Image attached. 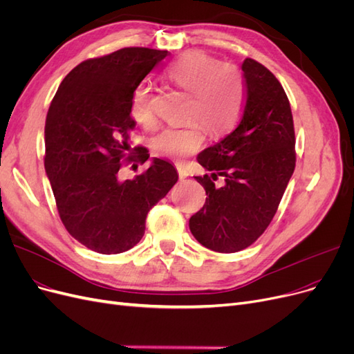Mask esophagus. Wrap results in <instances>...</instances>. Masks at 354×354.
Instances as JSON below:
<instances>
[{
	"label": "esophagus",
	"instance_id": "obj_1",
	"mask_svg": "<svg viewBox=\"0 0 354 354\" xmlns=\"http://www.w3.org/2000/svg\"><path fill=\"white\" fill-rule=\"evenodd\" d=\"M176 169H178V174H179V179H185L189 174H188V170L182 166V165H178L176 166Z\"/></svg>",
	"mask_w": 354,
	"mask_h": 354
}]
</instances>
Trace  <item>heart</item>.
<instances>
[{"mask_svg":"<svg viewBox=\"0 0 354 354\" xmlns=\"http://www.w3.org/2000/svg\"><path fill=\"white\" fill-rule=\"evenodd\" d=\"M165 77L176 87L189 93L188 118L194 120L182 127L166 128L153 140V150L165 159L179 160L201 149L205 131L221 136L238 122L245 99L242 74L230 64L201 50H192L174 61ZM131 116L144 127L156 124L154 97L147 86H140L131 97Z\"/></svg>","mask_w":354,"mask_h":354,"instance_id":"b5f03b06","label":"heart"}]
</instances>
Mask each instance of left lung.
I'll return each mask as SVG.
<instances>
[{
    "label": "left lung",
    "instance_id": "1",
    "mask_svg": "<svg viewBox=\"0 0 354 354\" xmlns=\"http://www.w3.org/2000/svg\"><path fill=\"white\" fill-rule=\"evenodd\" d=\"M245 104L239 125L197 157L212 175L195 176L207 198L189 229L208 250L232 254L252 245L276 214L296 166L290 102L263 64H242ZM220 176L225 184L217 187Z\"/></svg>",
    "mask_w": 354,
    "mask_h": 354
}]
</instances>
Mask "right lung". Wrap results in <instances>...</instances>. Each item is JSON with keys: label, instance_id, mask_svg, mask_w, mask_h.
I'll list each match as a JSON object with an SVG mask.
<instances>
[{"label": "right lung", "instance_id": "obj_1", "mask_svg": "<svg viewBox=\"0 0 354 354\" xmlns=\"http://www.w3.org/2000/svg\"><path fill=\"white\" fill-rule=\"evenodd\" d=\"M167 50L122 48L78 64L59 84L45 124V170L58 214L71 236L88 250L111 255L136 246L147 213L170 191L178 174L154 157L134 179L118 172L150 154L129 146L136 127L131 97Z\"/></svg>", "mask_w": 354, "mask_h": 354}]
</instances>
